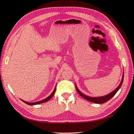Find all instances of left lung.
<instances>
[{"mask_svg": "<svg viewBox=\"0 0 134 134\" xmlns=\"http://www.w3.org/2000/svg\"><path fill=\"white\" fill-rule=\"evenodd\" d=\"M124 74H123V76H122V80H121V83L119 84V85L118 86V87L116 88V89L113 90L112 92H111L110 93L108 94L107 95H106V96H102V97H89V96H86V95L83 94L82 93H81L80 90L78 89V88L77 87V86H76V89L77 92H78V93L80 95L81 97H83L84 99H85L86 100H89L90 102H93L95 103H103L106 102L108 101L109 100H110L112 97L114 96V95L116 93V92L118 91V90L121 88V86L122 85V83H123V80H124Z\"/></svg>", "mask_w": 134, "mask_h": 134, "instance_id": "8db88e82", "label": "left lung"}]
</instances>
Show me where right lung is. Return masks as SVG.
Here are the masks:
<instances>
[{"label": "right lung", "mask_w": 134, "mask_h": 134, "mask_svg": "<svg viewBox=\"0 0 134 134\" xmlns=\"http://www.w3.org/2000/svg\"><path fill=\"white\" fill-rule=\"evenodd\" d=\"M55 89H56V87H55V89H54V91L53 92V93H51L50 95H49V96L48 97H47L46 99H44V100H41V101L37 102H34V103H29V102H27L24 101V100H22V101L24 102V103L28 104V105H38V104H40V103H42L46 102L48 101L49 100H50V99L52 98V97H53V96H54V93H55Z\"/></svg>", "instance_id": "1"}]
</instances>
